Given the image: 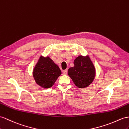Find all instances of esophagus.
Here are the masks:
<instances>
[{
  "label": "esophagus",
  "instance_id": "1",
  "mask_svg": "<svg viewBox=\"0 0 129 129\" xmlns=\"http://www.w3.org/2000/svg\"><path fill=\"white\" fill-rule=\"evenodd\" d=\"M68 73V70H65L62 71V74L63 75H67Z\"/></svg>",
  "mask_w": 129,
  "mask_h": 129
}]
</instances>
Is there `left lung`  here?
<instances>
[{
    "mask_svg": "<svg viewBox=\"0 0 129 129\" xmlns=\"http://www.w3.org/2000/svg\"><path fill=\"white\" fill-rule=\"evenodd\" d=\"M74 67L69 69L68 75L78 88H84L93 82L95 69L89 56H78L74 61Z\"/></svg>",
    "mask_w": 129,
    "mask_h": 129,
    "instance_id": "1",
    "label": "left lung"
}]
</instances>
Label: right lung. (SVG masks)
<instances>
[{
  "label": "right lung",
  "mask_w": 129,
  "mask_h": 129,
  "mask_svg": "<svg viewBox=\"0 0 129 129\" xmlns=\"http://www.w3.org/2000/svg\"><path fill=\"white\" fill-rule=\"evenodd\" d=\"M61 74L58 66L49 57L41 56L33 70V77L36 83L45 88L52 87Z\"/></svg>",
  "instance_id": "1"
}]
</instances>
